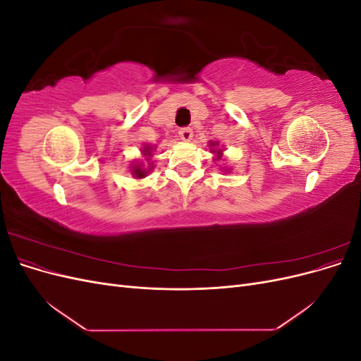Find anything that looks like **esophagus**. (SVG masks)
I'll return each mask as SVG.
<instances>
[{
	"instance_id": "esophagus-1",
	"label": "esophagus",
	"mask_w": 361,
	"mask_h": 361,
	"mask_svg": "<svg viewBox=\"0 0 361 361\" xmlns=\"http://www.w3.org/2000/svg\"><path fill=\"white\" fill-rule=\"evenodd\" d=\"M179 137L182 138V140H191V137H192V129L191 128H180L179 129Z\"/></svg>"
}]
</instances>
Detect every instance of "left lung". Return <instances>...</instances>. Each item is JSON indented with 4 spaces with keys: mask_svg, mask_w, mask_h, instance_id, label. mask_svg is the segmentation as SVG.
Here are the masks:
<instances>
[{
    "mask_svg": "<svg viewBox=\"0 0 361 361\" xmlns=\"http://www.w3.org/2000/svg\"><path fill=\"white\" fill-rule=\"evenodd\" d=\"M211 146H214V145H211ZM221 154V152H218V155H220Z\"/></svg>",
    "mask_w": 361,
    "mask_h": 361,
    "instance_id": "1",
    "label": "left lung"
}]
</instances>
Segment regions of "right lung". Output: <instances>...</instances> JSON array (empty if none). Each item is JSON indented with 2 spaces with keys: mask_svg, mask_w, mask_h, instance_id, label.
Listing matches in <instances>:
<instances>
[{
  "mask_svg": "<svg viewBox=\"0 0 361 361\" xmlns=\"http://www.w3.org/2000/svg\"><path fill=\"white\" fill-rule=\"evenodd\" d=\"M145 152H146V155H150V152H149V149H145ZM134 174L137 178H145V174H146V170H143L141 169V166H135L134 167Z\"/></svg>",
  "mask_w": 361,
  "mask_h": 361,
  "instance_id": "right-lung-1",
  "label": "right lung"
}]
</instances>
